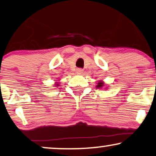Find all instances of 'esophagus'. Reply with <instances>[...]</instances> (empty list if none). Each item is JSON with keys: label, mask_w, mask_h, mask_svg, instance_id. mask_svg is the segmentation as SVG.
I'll return each mask as SVG.
<instances>
[{"label": "esophagus", "mask_w": 156, "mask_h": 156, "mask_svg": "<svg viewBox=\"0 0 156 156\" xmlns=\"http://www.w3.org/2000/svg\"><path fill=\"white\" fill-rule=\"evenodd\" d=\"M76 72L78 74H82L83 73V69H76Z\"/></svg>", "instance_id": "1"}]
</instances>
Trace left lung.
Segmentation results:
<instances>
[{
	"label": "left lung",
	"instance_id": "1",
	"mask_svg": "<svg viewBox=\"0 0 156 156\" xmlns=\"http://www.w3.org/2000/svg\"><path fill=\"white\" fill-rule=\"evenodd\" d=\"M104 86H105V82H102V81H99V82H98V85L96 86V87L99 88V89H101V88H102ZM107 89H108V88H107ZM107 89H106V90H107Z\"/></svg>",
	"mask_w": 156,
	"mask_h": 156
}]
</instances>
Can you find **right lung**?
Wrapping results in <instances>:
<instances>
[{"mask_svg": "<svg viewBox=\"0 0 156 156\" xmlns=\"http://www.w3.org/2000/svg\"><path fill=\"white\" fill-rule=\"evenodd\" d=\"M55 87H58L59 86V82H55V85H54Z\"/></svg>", "mask_w": 156, "mask_h": 156, "instance_id": "obj_1", "label": "right lung"}]
</instances>
